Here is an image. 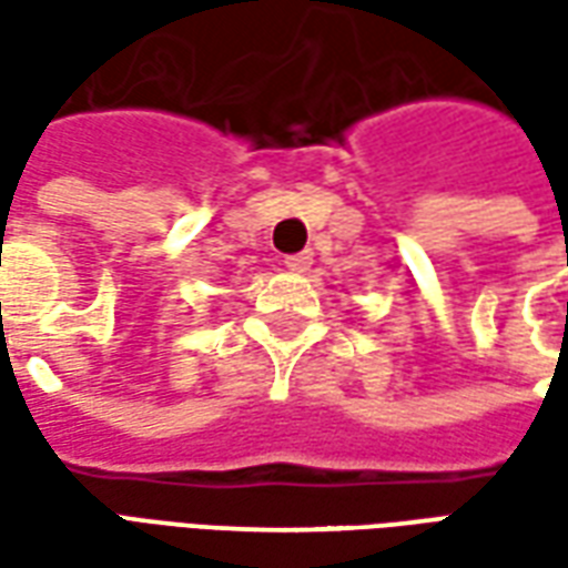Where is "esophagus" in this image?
I'll use <instances>...</instances> for the list:
<instances>
[{
    "label": "esophagus",
    "instance_id": "1",
    "mask_svg": "<svg viewBox=\"0 0 568 568\" xmlns=\"http://www.w3.org/2000/svg\"><path fill=\"white\" fill-rule=\"evenodd\" d=\"M310 264H313V252H297V255H285V267L295 273H304L310 271Z\"/></svg>",
    "mask_w": 568,
    "mask_h": 568
}]
</instances>
